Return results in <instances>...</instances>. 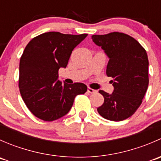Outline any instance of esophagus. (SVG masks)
<instances>
[{
    "mask_svg": "<svg viewBox=\"0 0 161 161\" xmlns=\"http://www.w3.org/2000/svg\"><path fill=\"white\" fill-rule=\"evenodd\" d=\"M87 92H90V93H96V92H97V91L95 90H93V89L90 88V87H88V88H87Z\"/></svg>",
    "mask_w": 161,
    "mask_h": 161,
    "instance_id": "34e87169",
    "label": "esophagus"
}]
</instances>
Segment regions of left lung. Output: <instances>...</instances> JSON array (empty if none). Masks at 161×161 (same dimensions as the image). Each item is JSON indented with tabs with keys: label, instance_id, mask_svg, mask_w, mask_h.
Listing matches in <instances>:
<instances>
[{
	"label": "left lung",
	"instance_id": "left-lung-1",
	"mask_svg": "<svg viewBox=\"0 0 161 161\" xmlns=\"http://www.w3.org/2000/svg\"><path fill=\"white\" fill-rule=\"evenodd\" d=\"M92 40L109 58L106 73L113 78L114 86L112 94L99 91L104 102L97 111L110 121L127 119L139 108L148 88L147 51L137 40L123 32L92 35Z\"/></svg>",
	"mask_w": 161,
	"mask_h": 161
}]
</instances>
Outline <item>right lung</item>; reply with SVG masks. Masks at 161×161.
I'll return each instance as SVG.
<instances>
[{
  "instance_id": "1",
  "label": "right lung",
  "mask_w": 161,
  "mask_h": 161,
  "mask_svg": "<svg viewBox=\"0 0 161 161\" xmlns=\"http://www.w3.org/2000/svg\"><path fill=\"white\" fill-rule=\"evenodd\" d=\"M88 34L49 32L34 37L26 45L19 63L21 96L33 115L46 121L64 116L75 97L87 91L81 82L61 83L60 68H66L71 52Z\"/></svg>"
}]
</instances>
